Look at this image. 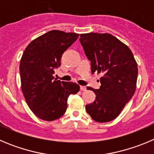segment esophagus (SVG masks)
I'll return each mask as SVG.
<instances>
[{
	"label": "esophagus",
	"instance_id": "obj_1",
	"mask_svg": "<svg viewBox=\"0 0 154 154\" xmlns=\"http://www.w3.org/2000/svg\"><path fill=\"white\" fill-rule=\"evenodd\" d=\"M80 90L82 91H86V87L85 86H80Z\"/></svg>",
	"mask_w": 154,
	"mask_h": 154
}]
</instances>
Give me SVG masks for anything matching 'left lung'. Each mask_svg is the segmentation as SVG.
<instances>
[{"mask_svg": "<svg viewBox=\"0 0 154 154\" xmlns=\"http://www.w3.org/2000/svg\"><path fill=\"white\" fill-rule=\"evenodd\" d=\"M79 40L91 61V73L102 74L99 89L87 87L96 98L85 109L94 121L108 122L120 115L134 94L137 64L129 47L109 33H84Z\"/></svg>", "mask_w": 154, "mask_h": 154, "instance_id": "1", "label": "left lung"}]
</instances>
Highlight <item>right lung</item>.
I'll return each mask as SVG.
<instances>
[{"instance_id":"1","label":"right lung","mask_w":154,"mask_h":154,"mask_svg":"<svg viewBox=\"0 0 154 154\" xmlns=\"http://www.w3.org/2000/svg\"><path fill=\"white\" fill-rule=\"evenodd\" d=\"M79 38L78 33L51 30L31 42L20 63L21 88L28 106L44 121L60 118L67 108V99L80 89L78 84L57 80L54 69L62 55Z\"/></svg>"}]
</instances>
